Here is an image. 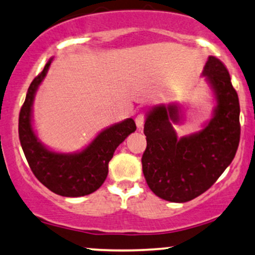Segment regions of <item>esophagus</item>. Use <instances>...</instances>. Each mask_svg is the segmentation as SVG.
Segmentation results:
<instances>
[{
  "label": "esophagus",
  "instance_id": "obj_1",
  "mask_svg": "<svg viewBox=\"0 0 255 255\" xmlns=\"http://www.w3.org/2000/svg\"><path fill=\"white\" fill-rule=\"evenodd\" d=\"M134 122H136V125L137 128H142L143 125H144L145 123V115L144 113H139V115H137L136 119H134Z\"/></svg>",
  "mask_w": 255,
  "mask_h": 255
}]
</instances>
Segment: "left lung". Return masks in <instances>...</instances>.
I'll list each match as a JSON object with an SVG mask.
<instances>
[{"instance_id": "left-lung-1", "label": "left lung", "mask_w": 255, "mask_h": 255, "mask_svg": "<svg viewBox=\"0 0 255 255\" xmlns=\"http://www.w3.org/2000/svg\"><path fill=\"white\" fill-rule=\"evenodd\" d=\"M203 75L217 106L200 132L178 138L172 125L181 119L176 105L156 106L146 117L143 174L152 192L168 202L185 203L208 191L234 160L240 142V103L228 69L210 56Z\"/></svg>"}]
</instances>
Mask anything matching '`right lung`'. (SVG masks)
Returning <instances> with one entry per match:
<instances>
[{
    "instance_id": "add662e5",
    "label": "right lung",
    "mask_w": 255,
    "mask_h": 255,
    "mask_svg": "<svg viewBox=\"0 0 255 255\" xmlns=\"http://www.w3.org/2000/svg\"><path fill=\"white\" fill-rule=\"evenodd\" d=\"M52 58L32 81L19 115V138L33 174L44 186L63 197H81L97 191L109 174L113 152L136 130L133 119L113 125L100 132L93 142L77 154H58L47 150L33 132L32 104L38 86L44 80Z\"/></svg>"
}]
</instances>
